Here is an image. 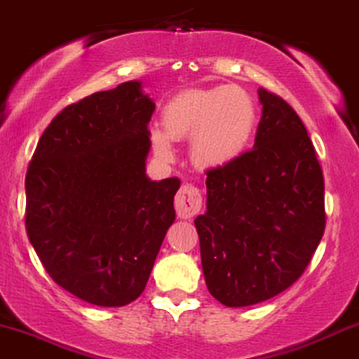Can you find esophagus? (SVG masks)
Returning <instances> with one entry per match:
<instances>
[{
  "mask_svg": "<svg viewBox=\"0 0 359 359\" xmlns=\"http://www.w3.org/2000/svg\"><path fill=\"white\" fill-rule=\"evenodd\" d=\"M203 208V196L198 187L184 184L175 196V211L180 218H192Z\"/></svg>",
  "mask_w": 359,
  "mask_h": 359,
  "instance_id": "esophagus-1",
  "label": "esophagus"
}]
</instances>
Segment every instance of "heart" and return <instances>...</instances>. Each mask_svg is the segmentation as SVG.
<instances>
[{
    "label": "heart",
    "mask_w": 359,
    "mask_h": 359,
    "mask_svg": "<svg viewBox=\"0 0 359 359\" xmlns=\"http://www.w3.org/2000/svg\"><path fill=\"white\" fill-rule=\"evenodd\" d=\"M161 129H153L151 144L161 160L173 156L172 141L191 137L192 163L204 170L226 167L249 144L255 126L254 102L245 90L228 85L186 90L165 105Z\"/></svg>",
    "instance_id": "b5f03b06"
}]
</instances>
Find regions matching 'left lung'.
<instances>
[{"mask_svg":"<svg viewBox=\"0 0 359 359\" xmlns=\"http://www.w3.org/2000/svg\"><path fill=\"white\" fill-rule=\"evenodd\" d=\"M254 148L208 170L206 212L194 219L210 293L249 306L290 288L325 230L324 175L298 114L259 88Z\"/></svg>","mask_w":359,"mask_h":359,"instance_id":"1","label":"left lung"}]
</instances>
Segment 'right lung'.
<instances>
[{"mask_svg": "<svg viewBox=\"0 0 359 359\" xmlns=\"http://www.w3.org/2000/svg\"><path fill=\"white\" fill-rule=\"evenodd\" d=\"M155 102L126 81L71 104L39 140L25 226L54 283L98 306L135 302L175 222L180 180L148 179Z\"/></svg>", "mask_w": 359, "mask_h": 359, "instance_id": "add662e5", "label": "right lung"}]
</instances>
